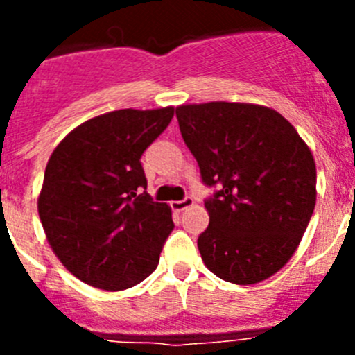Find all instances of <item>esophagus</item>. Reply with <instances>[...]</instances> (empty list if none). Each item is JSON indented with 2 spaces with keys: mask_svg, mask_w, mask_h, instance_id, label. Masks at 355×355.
Here are the masks:
<instances>
[{
  "mask_svg": "<svg viewBox=\"0 0 355 355\" xmlns=\"http://www.w3.org/2000/svg\"><path fill=\"white\" fill-rule=\"evenodd\" d=\"M171 206H172V209H174V211L180 213V211H183V209L193 206V199H192V197H184L183 200H172Z\"/></svg>",
  "mask_w": 355,
  "mask_h": 355,
  "instance_id": "1",
  "label": "esophagus"
}]
</instances>
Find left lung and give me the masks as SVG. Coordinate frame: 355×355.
I'll list each match as a JSON object with an SVG mask.
<instances>
[{"mask_svg": "<svg viewBox=\"0 0 355 355\" xmlns=\"http://www.w3.org/2000/svg\"><path fill=\"white\" fill-rule=\"evenodd\" d=\"M175 115L202 181L222 184L205 202L200 258L227 283L272 277L295 254L315 209L311 149L268 106L211 101L181 105Z\"/></svg>", "mask_w": 355, "mask_h": 355, "instance_id": "obj_1", "label": "left lung"}]
</instances>
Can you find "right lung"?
<instances>
[{
	"label": "right lung",
	"instance_id": "add662e5",
	"mask_svg": "<svg viewBox=\"0 0 355 355\" xmlns=\"http://www.w3.org/2000/svg\"><path fill=\"white\" fill-rule=\"evenodd\" d=\"M174 117V106L115 110L65 135L46 165L37 208L49 247L80 281L106 291L156 270L172 209L149 193L140 156Z\"/></svg>",
	"mask_w": 355,
	"mask_h": 355
}]
</instances>
